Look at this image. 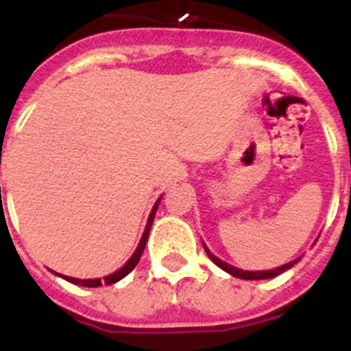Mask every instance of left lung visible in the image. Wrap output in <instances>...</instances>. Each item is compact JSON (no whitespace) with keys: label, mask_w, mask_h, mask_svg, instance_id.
Here are the masks:
<instances>
[{"label":"left lung","mask_w":351,"mask_h":351,"mask_svg":"<svg viewBox=\"0 0 351 351\" xmlns=\"http://www.w3.org/2000/svg\"><path fill=\"white\" fill-rule=\"evenodd\" d=\"M203 247H205V251H206V254H208L210 260L217 265L219 268H222L224 272L231 274V276L239 277V279H247V281H258V279H270V277H276V276H279V274L285 272V270H288V268L293 267L295 263H298V261H300V258H297V260L289 261V263L282 265V267L274 268V270H260V272H249V270H240V268L231 267V265H228V263H224L222 260H219L217 256H213L212 252H210V249L206 247L205 243H203Z\"/></svg>","instance_id":"obj_1"}]
</instances>
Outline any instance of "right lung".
<instances>
[{"label":"right lung","mask_w":351,"mask_h":351,"mask_svg":"<svg viewBox=\"0 0 351 351\" xmlns=\"http://www.w3.org/2000/svg\"><path fill=\"white\" fill-rule=\"evenodd\" d=\"M158 203H160V197L157 199V203L154 205V208H152L150 212V217H148V222H146V228H145V233H143L141 240H139V245L138 249L134 251V254L130 256L129 261L123 265V267L120 268V270H117L114 274H111V276H106L104 279H75V277H69V276H62V274H58L60 277H63L65 281L72 282V285H79V286H86V288H97V286H102V285H114V282H118L120 279H123L127 274H130L134 270V267L139 263V258H141L143 251H145V245L146 242H148V233H150V228H152V222H154V217H155V212H157V206Z\"/></svg>","instance_id":"right-lung-1"}]
</instances>
